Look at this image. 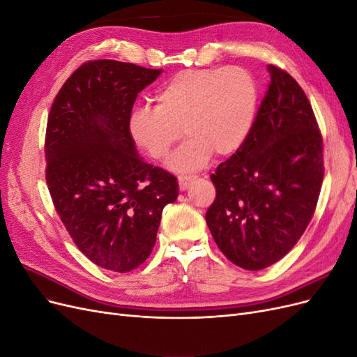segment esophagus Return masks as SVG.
<instances>
[{"label": "esophagus", "mask_w": 357, "mask_h": 357, "mask_svg": "<svg viewBox=\"0 0 357 357\" xmlns=\"http://www.w3.org/2000/svg\"><path fill=\"white\" fill-rule=\"evenodd\" d=\"M195 178L197 177H193V176H180L178 177V188H180V190H186L189 188L190 183L195 181Z\"/></svg>", "instance_id": "esophagus-1"}]
</instances>
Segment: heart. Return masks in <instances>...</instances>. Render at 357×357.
<instances>
[{"instance_id":"b5f03b06","label":"heart","mask_w":357,"mask_h":357,"mask_svg":"<svg viewBox=\"0 0 357 357\" xmlns=\"http://www.w3.org/2000/svg\"><path fill=\"white\" fill-rule=\"evenodd\" d=\"M156 107L143 105L129 117L132 142L152 160H168L174 171H195L211 155L229 156L252 131L257 109V83L241 67L185 70L172 75L156 93Z\"/></svg>"}]
</instances>
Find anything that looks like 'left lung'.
<instances>
[{
	"label": "left lung",
	"mask_w": 357,
	"mask_h": 357,
	"mask_svg": "<svg viewBox=\"0 0 357 357\" xmlns=\"http://www.w3.org/2000/svg\"><path fill=\"white\" fill-rule=\"evenodd\" d=\"M271 82L244 144L210 176L215 199L205 214L220 252L257 271L278 262L305 232L323 174L314 112L289 73L268 66Z\"/></svg>",
	"instance_id": "1"
}]
</instances>
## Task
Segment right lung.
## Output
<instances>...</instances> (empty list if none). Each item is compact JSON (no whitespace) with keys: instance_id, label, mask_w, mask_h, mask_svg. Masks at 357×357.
Here are the masks:
<instances>
[{"instance_id":"obj_1","label":"right lung","mask_w":357,"mask_h":357,"mask_svg":"<svg viewBox=\"0 0 357 357\" xmlns=\"http://www.w3.org/2000/svg\"><path fill=\"white\" fill-rule=\"evenodd\" d=\"M162 70L112 59L84 62L47 117L46 183L61 222L91 262L129 273L152 253L177 178L137 155L128 122L137 95Z\"/></svg>"}]
</instances>
